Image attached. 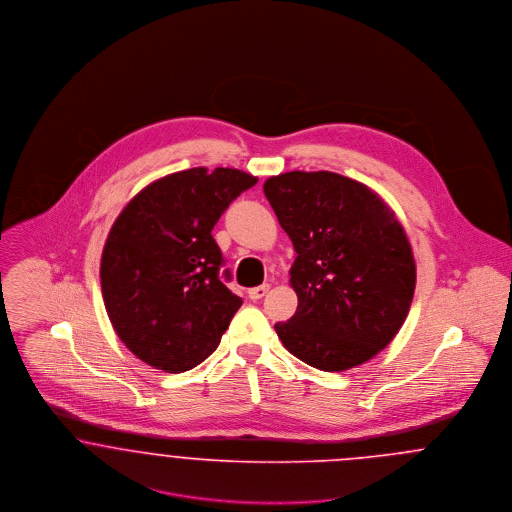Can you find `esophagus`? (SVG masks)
Returning a JSON list of instances; mask_svg holds the SVG:
<instances>
[{
  "label": "esophagus",
  "instance_id": "esophagus-1",
  "mask_svg": "<svg viewBox=\"0 0 512 512\" xmlns=\"http://www.w3.org/2000/svg\"><path fill=\"white\" fill-rule=\"evenodd\" d=\"M268 290H270V286H268V284H263V286H257V288H251V290H249V299L257 301V299L265 297V293H267Z\"/></svg>",
  "mask_w": 512,
  "mask_h": 512
}]
</instances>
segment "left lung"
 Segmentation results:
<instances>
[{
    "label": "left lung",
    "instance_id": "8db88e82",
    "mask_svg": "<svg viewBox=\"0 0 512 512\" xmlns=\"http://www.w3.org/2000/svg\"><path fill=\"white\" fill-rule=\"evenodd\" d=\"M263 190L297 253V309L274 324L278 338L324 372L363 365L411 309L416 267L401 222L380 195L336 172H284Z\"/></svg>",
    "mask_w": 512,
    "mask_h": 512
}]
</instances>
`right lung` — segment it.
I'll list each match as a JSON object with an SVG mask.
<instances>
[{
    "instance_id": "1",
    "label": "right lung",
    "mask_w": 512,
    "mask_h": 512,
    "mask_svg": "<svg viewBox=\"0 0 512 512\" xmlns=\"http://www.w3.org/2000/svg\"><path fill=\"white\" fill-rule=\"evenodd\" d=\"M255 184L238 169L174 172L134 195L111 226L99 268L105 309L122 343L147 365L176 374L219 347L242 297L222 282L211 230Z\"/></svg>"
}]
</instances>
